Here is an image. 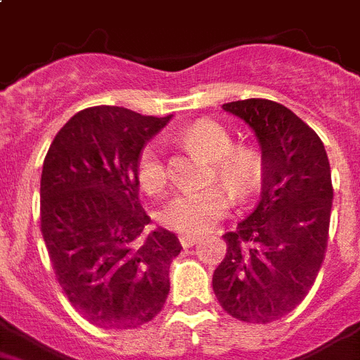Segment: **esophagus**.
Segmentation results:
<instances>
[{"label":"esophagus","mask_w":360,"mask_h":360,"mask_svg":"<svg viewBox=\"0 0 360 360\" xmlns=\"http://www.w3.org/2000/svg\"><path fill=\"white\" fill-rule=\"evenodd\" d=\"M199 240H201V238H199V236H192V234H181V236H179V241H181V245H183V247L195 245V243H198Z\"/></svg>","instance_id":"34e87169"}]
</instances>
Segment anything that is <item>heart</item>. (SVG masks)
<instances>
[{"instance_id": "obj_1", "label": "heart", "mask_w": 360, "mask_h": 360, "mask_svg": "<svg viewBox=\"0 0 360 360\" xmlns=\"http://www.w3.org/2000/svg\"><path fill=\"white\" fill-rule=\"evenodd\" d=\"M181 143L203 153L212 162V179H219L238 201H247L255 194L262 177V157L249 144H236L223 124L210 119L195 120L179 134ZM135 175L146 194H157L166 185L165 159L159 143H148L139 152ZM231 195L221 185L186 190L161 208L159 221L172 231L185 234H203L226 216Z\"/></svg>"}]
</instances>
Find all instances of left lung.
Masks as SVG:
<instances>
[{"mask_svg":"<svg viewBox=\"0 0 360 360\" xmlns=\"http://www.w3.org/2000/svg\"><path fill=\"white\" fill-rule=\"evenodd\" d=\"M223 110L255 129L264 185L255 210L223 234L226 255L214 271L212 289L231 316L269 324L300 306L322 267L331 170L319 135L285 105L247 98Z\"/></svg>","mask_w":360,"mask_h":360,"instance_id":"8db88e82","label":"left lung"}]
</instances>
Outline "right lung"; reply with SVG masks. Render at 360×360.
<instances>
[{
  "label": "right lung",
  "mask_w": 360,
  "mask_h": 360,
  "mask_svg": "<svg viewBox=\"0 0 360 360\" xmlns=\"http://www.w3.org/2000/svg\"><path fill=\"white\" fill-rule=\"evenodd\" d=\"M172 115L150 117L117 105L78 111L45 155L40 229L54 276L71 306L104 329H135L159 315L170 291L175 234L144 236L139 152Z\"/></svg>",
  "instance_id": "obj_1"
}]
</instances>
